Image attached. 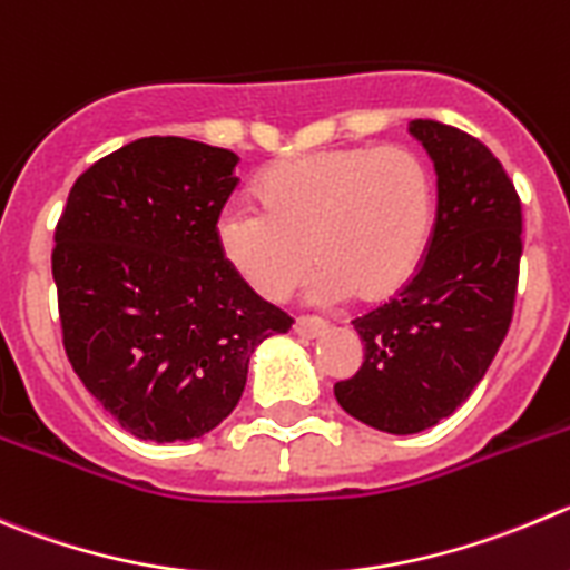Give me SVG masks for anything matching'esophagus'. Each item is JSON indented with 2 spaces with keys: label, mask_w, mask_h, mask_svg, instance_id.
Segmentation results:
<instances>
[{
  "label": "esophagus",
  "mask_w": 570,
  "mask_h": 570,
  "mask_svg": "<svg viewBox=\"0 0 570 570\" xmlns=\"http://www.w3.org/2000/svg\"><path fill=\"white\" fill-rule=\"evenodd\" d=\"M323 332H328V323L321 321V317H309V315H301L295 321V334L301 337H321Z\"/></svg>",
  "instance_id": "obj_1"
}]
</instances>
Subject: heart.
<instances>
[{"label": "heart", "mask_w": 570, "mask_h": 570, "mask_svg": "<svg viewBox=\"0 0 570 570\" xmlns=\"http://www.w3.org/2000/svg\"><path fill=\"white\" fill-rule=\"evenodd\" d=\"M261 210L227 207L225 261L264 301H284L312 269L315 301L385 303L416 278L435 225V183L405 146L323 148L269 165Z\"/></svg>", "instance_id": "b5f03b06"}]
</instances>
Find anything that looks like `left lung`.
<instances>
[{
  "label": "left lung",
  "instance_id": "left-lung-1",
  "mask_svg": "<svg viewBox=\"0 0 570 570\" xmlns=\"http://www.w3.org/2000/svg\"><path fill=\"white\" fill-rule=\"evenodd\" d=\"M439 177L433 238L416 278L357 317L365 357L334 385L340 407L368 428L411 435L466 402L509 332L523 255V207L481 140L411 120Z\"/></svg>",
  "mask_w": 570,
  "mask_h": 570
}]
</instances>
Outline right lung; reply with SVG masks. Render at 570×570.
<instances>
[{
  "mask_svg": "<svg viewBox=\"0 0 570 570\" xmlns=\"http://www.w3.org/2000/svg\"><path fill=\"white\" fill-rule=\"evenodd\" d=\"M236 163L227 148L142 137L89 165L56 225L63 351L137 439L210 433L238 405L253 351L292 328L219 249Z\"/></svg>",
  "mask_w": 570,
  "mask_h": 570,
  "instance_id": "add662e5",
  "label": "right lung"
}]
</instances>
